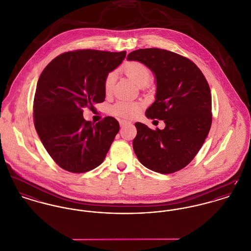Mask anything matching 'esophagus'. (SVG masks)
Segmentation results:
<instances>
[{"mask_svg": "<svg viewBox=\"0 0 251 251\" xmlns=\"http://www.w3.org/2000/svg\"><path fill=\"white\" fill-rule=\"evenodd\" d=\"M130 123H131V122H129V121H127V120H120V121H119V124H120V126H121V127L126 126V125L130 124Z\"/></svg>", "mask_w": 251, "mask_h": 251, "instance_id": "obj_1", "label": "esophagus"}]
</instances>
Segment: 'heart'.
I'll return each mask as SVG.
<instances>
[{
  "mask_svg": "<svg viewBox=\"0 0 251 251\" xmlns=\"http://www.w3.org/2000/svg\"><path fill=\"white\" fill-rule=\"evenodd\" d=\"M124 74L130 78L135 85L139 86L142 84H147L151 78L150 69L141 62L129 61L123 66ZM116 79V74L114 72L110 73L104 81V90L106 94H110L113 90V86ZM140 106L135 102L120 101L115 104L112 108V113L114 115L123 118H131L138 114Z\"/></svg>",
  "mask_w": 251,
  "mask_h": 251,
  "instance_id": "heart-1",
  "label": "heart"
}]
</instances>
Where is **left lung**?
Here are the masks:
<instances>
[{"instance_id":"obj_1","label":"left lung","mask_w":251,"mask_h":251,"mask_svg":"<svg viewBox=\"0 0 251 251\" xmlns=\"http://www.w3.org/2000/svg\"><path fill=\"white\" fill-rule=\"evenodd\" d=\"M127 59L144 63L153 72L155 100L145 115L165 123L163 130L135 123V155L152 171L176 172L192 161L209 133L212 122L209 85L191 60L166 50L140 49L129 53Z\"/></svg>"}]
</instances>
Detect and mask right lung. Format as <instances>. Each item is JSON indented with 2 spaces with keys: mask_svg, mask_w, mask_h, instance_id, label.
<instances>
[{
  "mask_svg": "<svg viewBox=\"0 0 251 251\" xmlns=\"http://www.w3.org/2000/svg\"><path fill=\"white\" fill-rule=\"evenodd\" d=\"M126 51H69L54 58L37 82L34 126L47 152L72 173L99 166L108 153L119 123L106 116L96 124L83 117V108L105 100L104 81L124 60Z\"/></svg>",
  "mask_w": 251,
  "mask_h": 251,
  "instance_id": "obj_1",
  "label": "right lung"
}]
</instances>
